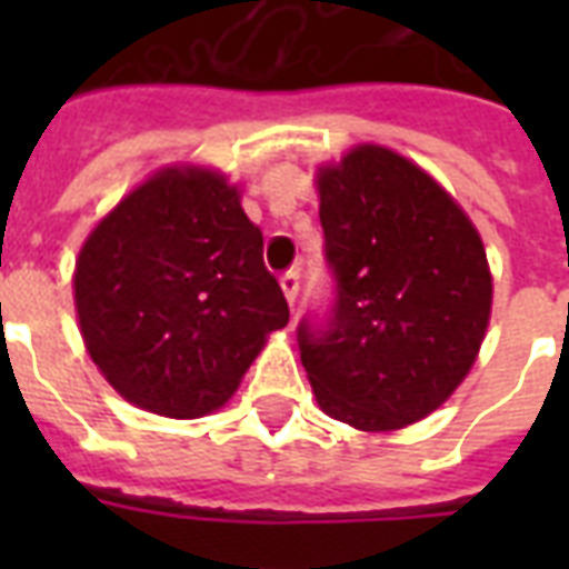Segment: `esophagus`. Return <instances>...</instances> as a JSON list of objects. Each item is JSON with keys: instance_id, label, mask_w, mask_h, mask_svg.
<instances>
[{"instance_id": "esophagus-1", "label": "esophagus", "mask_w": 569, "mask_h": 569, "mask_svg": "<svg viewBox=\"0 0 569 569\" xmlns=\"http://www.w3.org/2000/svg\"><path fill=\"white\" fill-rule=\"evenodd\" d=\"M280 289H283L286 301L295 307V298L301 292V274H298V271H286V274L280 277Z\"/></svg>"}]
</instances>
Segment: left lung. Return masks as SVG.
<instances>
[{
  "label": "left lung",
  "instance_id": "left-lung-1",
  "mask_svg": "<svg viewBox=\"0 0 569 569\" xmlns=\"http://www.w3.org/2000/svg\"><path fill=\"white\" fill-rule=\"evenodd\" d=\"M333 303L298 325L321 410L360 431L437 410L476 363L493 283L485 244L437 182L383 147L319 173Z\"/></svg>",
  "mask_w": 569,
  "mask_h": 569
}]
</instances>
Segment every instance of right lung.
I'll return each instance as SVG.
<instances>
[{
  "label": "right lung",
  "mask_w": 569,
  "mask_h": 569,
  "mask_svg": "<svg viewBox=\"0 0 569 569\" xmlns=\"http://www.w3.org/2000/svg\"><path fill=\"white\" fill-rule=\"evenodd\" d=\"M73 286L93 363L127 401L171 419L218 410L289 321L262 230L200 168L123 197L84 241Z\"/></svg>",
  "instance_id": "1"
}]
</instances>
